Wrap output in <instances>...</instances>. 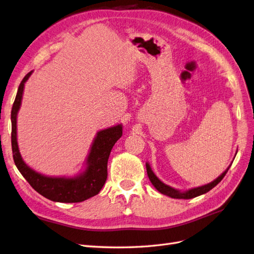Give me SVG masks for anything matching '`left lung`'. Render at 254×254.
<instances>
[{
    "label": "left lung",
    "mask_w": 254,
    "mask_h": 254,
    "mask_svg": "<svg viewBox=\"0 0 254 254\" xmlns=\"http://www.w3.org/2000/svg\"><path fill=\"white\" fill-rule=\"evenodd\" d=\"M230 167H231V164L220 176H218L215 181H212L209 184H206V185H204V186H200V187H196V188H191V189L186 190V191H181V190H177V189L170 187L166 184H163L159 180V178L155 175V173L152 171V168H150V166H149V163L146 162L147 175H148L150 183L153 184V186L157 190H158L160 193H162L164 195H168L170 197H173V198H192V197H195V196H198V195L208 192L209 190H211L215 186H217V185L222 181V178L225 176V174H227Z\"/></svg>",
    "instance_id": "obj_1"
}]
</instances>
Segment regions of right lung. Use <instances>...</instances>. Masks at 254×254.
<instances>
[{
    "instance_id": "obj_1",
    "label": "right lung",
    "mask_w": 254,
    "mask_h": 254,
    "mask_svg": "<svg viewBox=\"0 0 254 254\" xmlns=\"http://www.w3.org/2000/svg\"><path fill=\"white\" fill-rule=\"evenodd\" d=\"M33 71H30L20 83L11 109V148L13 161L19 172L39 194L53 202H83L99 193L108 177V159L111 149L122 134V124L100 130L92 143L86 158L85 170L77 176H47L34 171L23 161L17 142V115L21 106L24 84Z\"/></svg>"
}]
</instances>
